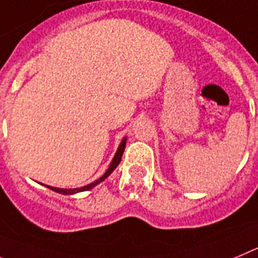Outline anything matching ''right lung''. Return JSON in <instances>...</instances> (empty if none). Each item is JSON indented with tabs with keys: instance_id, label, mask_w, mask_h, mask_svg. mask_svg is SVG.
<instances>
[{
	"instance_id": "obj_1",
	"label": "right lung",
	"mask_w": 258,
	"mask_h": 258,
	"mask_svg": "<svg viewBox=\"0 0 258 258\" xmlns=\"http://www.w3.org/2000/svg\"><path fill=\"white\" fill-rule=\"evenodd\" d=\"M124 148H126V138H124L123 140L120 141L119 146H118V149H117V153H115L114 158H113V161L110 162V164H109L108 169H106V172L104 173V175L101 176L100 178H97L96 181L91 182V184L86 185V186H82V187H76V189H60V187L48 186V185H45V186L48 187V189H51V190H54V191L59 192V194H64V196H72V194H76V192L86 191V190L92 189V187L96 186L97 184H100L101 181L105 180V178L108 177V176L110 175V173H112L115 168H117V166H118V164H119L120 159H122V154H123V152H124Z\"/></svg>"
}]
</instances>
